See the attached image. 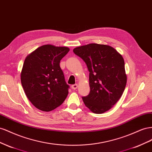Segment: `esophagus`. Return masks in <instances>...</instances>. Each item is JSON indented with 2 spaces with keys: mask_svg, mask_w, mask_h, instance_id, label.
I'll return each mask as SVG.
<instances>
[{
  "mask_svg": "<svg viewBox=\"0 0 152 152\" xmlns=\"http://www.w3.org/2000/svg\"><path fill=\"white\" fill-rule=\"evenodd\" d=\"M71 87L73 90H76L77 88V84H74L71 86Z\"/></svg>",
  "mask_w": 152,
  "mask_h": 152,
  "instance_id": "obj_1",
  "label": "esophagus"
}]
</instances>
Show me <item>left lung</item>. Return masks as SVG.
<instances>
[{
    "mask_svg": "<svg viewBox=\"0 0 152 152\" xmlns=\"http://www.w3.org/2000/svg\"><path fill=\"white\" fill-rule=\"evenodd\" d=\"M73 52L83 59L90 72V93L82 97L85 106L96 114L110 110L127 83L122 56L110 46L95 43L75 48Z\"/></svg>",
    "mask_w": 152,
    "mask_h": 152,
    "instance_id": "8db88e82",
    "label": "left lung"
}]
</instances>
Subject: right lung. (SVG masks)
Returning a JSON list of instances; mask_svg holds the SVG:
<instances>
[{"label": "right lung", "instance_id": "obj_1", "mask_svg": "<svg viewBox=\"0 0 152 152\" xmlns=\"http://www.w3.org/2000/svg\"><path fill=\"white\" fill-rule=\"evenodd\" d=\"M67 47L46 45L26 57L21 72V82L26 96L37 109L50 111L66 99L69 86L60 67Z\"/></svg>", "mask_w": 152, "mask_h": 152}]
</instances>
